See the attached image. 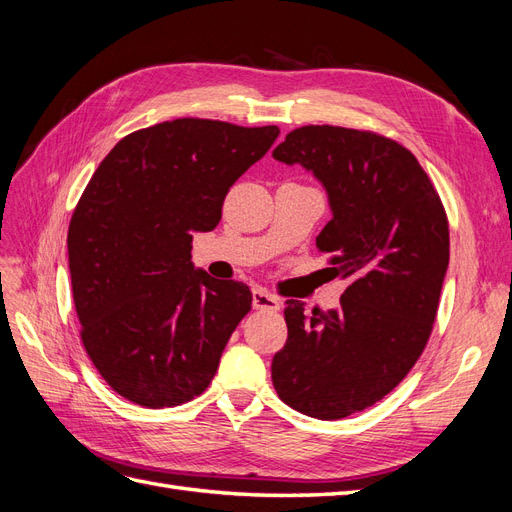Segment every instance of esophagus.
I'll use <instances>...</instances> for the list:
<instances>
[{
    "label": "esophagus",
    "instance_id": "1",
    "mask_svg": "<svg viewBox=\"0 0 512 512\" xmlns=\"http://www.w3.org/2000/svg\"><path fill=\"white\" fill-rule=\"evenodd\" d=\"M252 305L254 309H260V311H279V298L264 288L256 286L252 290Z\"/></svg>",
    "mask_w": 512,
    "mask_h": 512
}]
</instances>
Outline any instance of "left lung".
Segmentation results:
<instances>
[{"label": "left lung", "mask_w": 512, "mask_h": 512, "mask_svg": "<svg viewBox=\"0 0 512 512\" xmlns=\"http://www.w3.org/2000/svg\"><path fill=\"white\" fill-rule=\"evenodd\" d=\"M322 184L332 220L317 235L347 281L337 309L286 301L288 341L271 364L275 392L317 419L373 407L424 351L449 267L445 209L417 158L392 139L301 127L273 150Z\"/></svg>", "instance_id": "obj_1"}]
</instances>
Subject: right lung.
<instances>
[{"instance_id":"add662e5","label":"right lung","mask_w":512,"mask_h":512,"mask_svg":"<svg viewBox=\"0 0 512 512\" xmlns=\"http://www.w3.org/2000/svg\"><path fill=\"white\" fill-rule=\"evenodd\" d=\"M277 135L178 118L120 139L93 173L69 222V273L86 354L120 396L178 407L214 379L252 292L197 269L192 235L214 231L228 188Z\"/></svg>"}]
</instances>
